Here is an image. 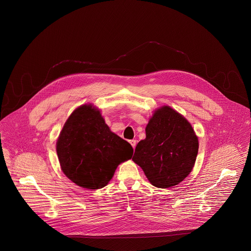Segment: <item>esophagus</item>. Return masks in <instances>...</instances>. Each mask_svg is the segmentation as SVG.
I'll return each instance as SVG.
<instances>
[{"mask_svg": "<svg viewBox=\"0 0 251 251\" xmlns=\"http://www.w3.org/2000/svg\"><path fill=\"white\" fill-rule=\"evenodd\" d=\"M129 143H130V145L134 149L135 146H136V141H135V140H131V141H129Z\"/></svg>", "mask_w": 251, "mask_h": 251, "instance_id": "obj_1", "label": "esophagus"}]
</instances>
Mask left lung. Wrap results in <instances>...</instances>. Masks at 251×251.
Instances as JSON below:
<instances>
[{
  "mask_svg": "<svg viewBox=\"0 0 251 251\" xmlns=\"http://www.w3.org/2000/svg\"><path fill=\"white\" fill-rule=\"evenodd\" d=\"M132 160L149 181L160 189L180 183L188 177L199 151V141L190 123L170 106L155 110Z\"/></svg>",
  "mask_w": 251,
  "mask_h": 251,
  "instance_id": "8db88e82",
  "label": "left lung"
}]
</instances>
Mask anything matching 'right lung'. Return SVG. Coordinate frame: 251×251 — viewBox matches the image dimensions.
I'll return each mask as SVG.
<instances>
[{
  "label": "right lung",
  "instance_id": "obj_1",
  "mask_svg": "<svg viewBox=\"0 0 251 251\" xmlns=\"http://www.w3.org/2000/svg\"><path fill=\"white\" fill-rule=\"evenodd\" d=\"M56 151L68 178L81 188L98 190L109 183L118 165L131 159L133 149L110 131L100 110L85 104L68 118Z\"/></svg>",
  "mask_w": 251,
  "mask_h": 251
}]
</instances>
